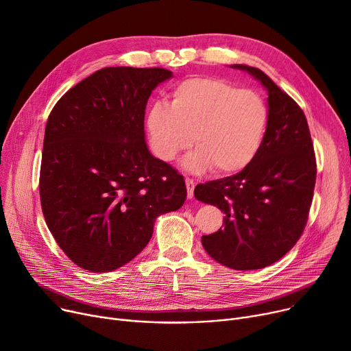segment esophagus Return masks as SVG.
Returning <instances> with one entry per match:
<instances>
[{
    "label": "esophagus",
    "instance_id": "1",
    "mask_svg": "<svg viewBox=\"0 0 351 351\" xmlns=\"http://www.w3.org/2000/svg\"><path fill=\"white\" fill-rule=\"evenodd\" d=\"M185 183H186V189H188V197L192 199V197H193V191H195L196 183H195V180L191 179V178H186V179H185Z\"/></svg>",
    "mask_w": 351,
    "mask_h": 351
}]
</instances>
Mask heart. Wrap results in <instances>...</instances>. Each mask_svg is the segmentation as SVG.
Here are the masks:
<instances>
[{
	"mask_svg": "<svg viewBox=\"0 0 351 351\" xmlns=\"http://www.w3.org/2000/svg\"><path fill=\"white\" fill-rule=\"evenodd\" d=\"M269 126V108L253 90L225 80L196 77L172 90L171 108L155 104L146 118L154 154L173 160L193 143L183 168L193 173L241 172L259 155Z\"/></svg>",
	"mask_w": 351,
	"mask_h": 351,
	"instance_id": "b5f03b06",
	"label": "heart"
}]
</instances>
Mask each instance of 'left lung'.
Returning <instances> with one entry per match:
<instances>
[{
  "label": "left lung",
  "instance_id": "left-lung-1",
  "mask_svg": "<svg viewBox=\"0 0 351 351\" xmlns=\"http://www.w3.org/2000/svg\"><path fill=\"white\" fill-rule=\"evenodd\" d=\"M267 90L269 126L262 149L239 173L202 183L195 197L225 213L223 228L202 236L208 254L234 270L270 266L302 236L316 183V158L302 108L263 71L242 64Z\"/></svg>",
  "mask_w": 351,
  "mask_h": 351
}]
</instances>
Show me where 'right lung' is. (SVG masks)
I'll list each match as a JSON object with an SVG mask.
<instances>
[{"label":"right lung","mask_w":351,"mask_h":351,"mask_svg":"<svg viewBox=\"0 0 351 351\" xmlns=\"http://www.w3.org/2000/svg\"><path fill=\"white\" fill-rule=\"evenodd\" d=\"M172 72L102 68L55 104L47 121L41 208L58 246L77 266L112 271L151 241L158 216L186 199L183 176L145 142V108Z\"/></svg>","instance_id":"1"}]
</instances>
